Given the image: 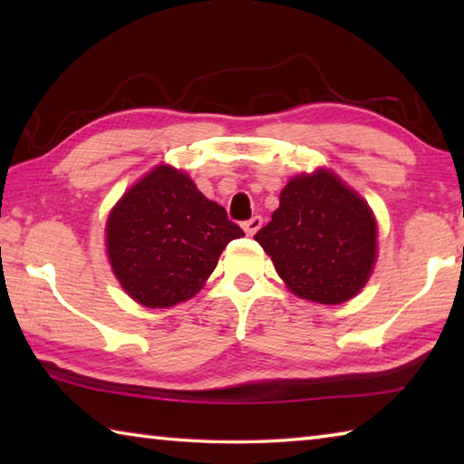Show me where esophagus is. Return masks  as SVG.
Masks as SVG:
<instances>
[{"instance_id":"1","label":"esophagus","mask_w":464,"mask_h":464,"mask_svg":"<svg viewBox=\"0 0 464 464\" xmlns=\"http://www.w3.org/2000/svg\"><path fill=\"white\" fill-rule=\"evenodd\" d=\"M262 223H264V221H262V217H251L249 221L243 223V231H246V233L249 235V237H251V235H256L257 231H260Z\"/></svg>"}]
</instances>
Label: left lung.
I'll use <instances>...</instances> for the list:
<instances>
[{
	"mask_svg": "<svg viewBox=\"0 0 464 464\" xmlns=\"http://www.w3.org/2000/svg\"><path fill=\"white\" fill-rule=\"evenodd\" d=\"M254 239L296 296L321 304L356 296L376 262L371 207L329 169L290 179L272 221Z\"/></svg>",
	"mask_w": 464,
	"mask_h": 464,
	"instance_id": "left-lung-1",
	"label": "left lung"
}]
</instances>
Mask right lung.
<instances>
[{
	"mask_svg": "<svg viewBox=\"0 0 464 464\" xmlns=\"http://www.w3.org/2000/svg\"><path fill=\"white\" fill-rule=\"evenodd\" d=\"M241 235L184 171L157 166L110 210L106 249L124 293L166 309L198 293L227 243Z\"/></svg>",
	"mask_w": 464,
	"mask_h": 464,
	"instance_id": "right-lung-1",
	"label": "right lung"
}]
</instances>
